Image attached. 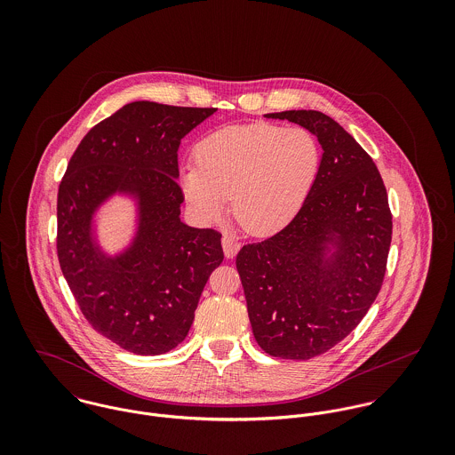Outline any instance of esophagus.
<instances>
[{
	"label": "esophagus",
	"instance_id": "34e87169",
	"mask_svg": "<svg viewBox=\"0 0 455 455\" xmlns=\"http://www.w3.org/2000/svg\"><path fill=\"white\" fill-rule=\"evenodd\" d=\"M240 242L236 240V238H233L231 235H224L222 236V249H224V254H226V258H235L236 254H238V251H240Z\"/></svg>",
	"mask_w": 455,
	"mask_h": 455
}]
</instances>
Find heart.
<instances>
[{
	"instance_id": "1",
	"label": "heart",
	"mask_w": 455,
	"mask_h": 455,
	"mask_svg": "<svg viewBox=\"0 0 455 455\" xmlns=\"http://www.w3.org/2000/svg\"><path fill=\"white\" fill-rule=\"evenodd\" d=\"M196 164L180 170L188 203L204 220L228 206L251 235L283 228L301 208L319 168L321 147L305 128L243 124L215 131L195 150Z\"/></svg>"
}]
</instances>
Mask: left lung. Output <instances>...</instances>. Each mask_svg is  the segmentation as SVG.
<instances>
[{"label":"left lung","instance_id":"left-lung-1","mask_svg":"<svg viewBox=\"0 0 455 455\" xmlns=\"http://www.w3.org/2000/svg\"><path fill=\"white\" fill-rule=\"evenodd\" d=\"M317 136L323 159L296 217L236 256L260 348L280 359L317 357L348 336L377 299L392 215L379 168L336 121L317 110L266 114Z\"/></svg>","mask_w":455,"mask_h":455}]
</instances>
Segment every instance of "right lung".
<instances>
[{"mask_svg": "<svg viewBox=\"0 0 455 455\" xmlns=\"http://www.w3.org/2000/svg\"><path fill=\"white\" fill-rule=\"evenodd\" d=\"M217 108L132 101L89 131L58 193V258L87 323L138 355L182 343L199 296L224 259L220 233L180 220L179 147ZM116 192L134 195L139 229L107 257L92 235L93 212Z\"/></svg>", "mask_w": 455, "mask_h": 455, "instance_id": "add662e5", "label": "right lung"}]
</instances>
